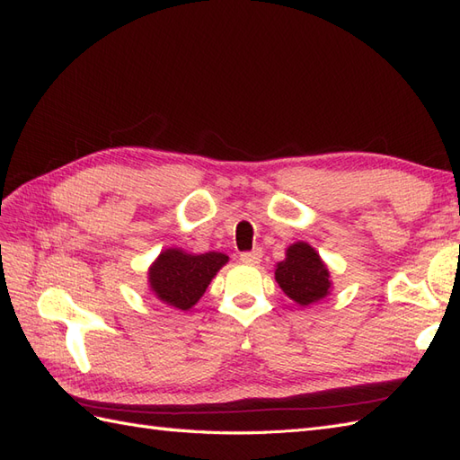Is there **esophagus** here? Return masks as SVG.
Wrapping results in <instances>:
<instances>
[{
	"instance_id": "obj_1",
	"label": "esophagus",
	"mask_w": 460,
	"mask_h": 460,
	"mask_svg": "<svg viewBox=\"0 0 460 460\" xmlns=\"http://www.w3.org/2000/svg\"><path fill=\"white\" fill-rule=\"evenodd\" d=\"M261 250H252V252H243L242 255H240V260H242V263H245V265H257L261 261Z\"/></svg>"
}]
</instances>
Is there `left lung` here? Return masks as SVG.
<instances>
[{
	"label": "left lung",
	"mask_w": 460,
	"mask_h": 460,
	"mask_svg": "<svg viewBox=\"0 0 460 460\" xmlns=\"http://www.w3.org/2000/svg\"><path fill=\"white\" fill-rule=\"evenodd\" d=\"M275 281L298 306L316 305L332 293L328 265L306 242L288 245L285 260L275 265Z\"/></svg>",
	"instance_id": "obj_1"
}]
</instances>
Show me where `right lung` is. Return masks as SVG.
Returning a JSON list of instances; mask_svg holds the SVG:
<instances>
[{"instance_id": "add662e5", "label": "right lung", "mask_w": 460, "mask_h": 460, "mask_svg": "<svg viewBox=\"0 0 460 460\" xmlns=\"http://www.w3.org/2000/svg\"><path fill=\"white\" fill-rule=\"evenodd\" d=\"M226 263L228 255L220 252L187 253L181 248H167L150 265L148 285L152 295L165 306L189 310Z\"/></svg>"}]
</instances>
